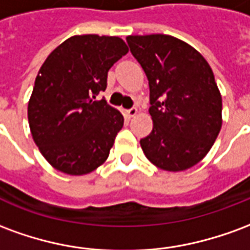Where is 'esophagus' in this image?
Segmentation results:
<instances>
[{
    "mask_svg": "<svg viewBox=\"0 0 250 250\" xmlns=\"http://www.w3.org/2000/svg\"><path fill=\"white\" fill-rule=\"evenodd\" d=\"M136 114H138V109L136 108H130L125 111V115H127L128 118H134Z\"/></svg>",
    "mask_w": 250,
    "mask_h": 250,
    "instance_id": "34e87169",
    "label": "esophagus"
}]
</instances>
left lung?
Segmentation results:
<instances>
[{
	"mask_svg": "<svg viewBox=\"0 0 250 250\" xmlns=\"http://www.w3.org/2000/svg\"><path fill=\"white\" fill-rule=\"evenodd\" d=\"M146 73L152 131L141 139L146 158L184 171L210 151L222 125V98L211 68L188 42L168 35L127 36Z\"/></svg>",
	"mask_w": 250,
	"mask_h": 250,
	"instance_id": "8db88e82",
	"label": "left lung"
}]
</instances>
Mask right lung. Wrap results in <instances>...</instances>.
<instances>
[{
    "label": "right lung",
    "instance_id": "obj_1",
    "mask_svg": "<svg viewBox=\"0 0 250 250\" xmlns=\"http://www.w3.org/2000/svg\"><path fill=\"white\" fill-rule=\"evenodd\" d=\"M128 52L116 36H72L46 57L28 103L33 141L69 175L96 170L108 158L123 115L102 99L111 66Z\"/></svg>",
    "mask_w": 250,
    "mask_h": 250
}]
</instances>
